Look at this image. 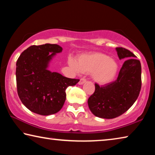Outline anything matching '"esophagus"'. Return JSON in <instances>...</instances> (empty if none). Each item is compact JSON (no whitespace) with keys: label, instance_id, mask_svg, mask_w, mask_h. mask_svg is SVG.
<instances>
[{"label":"esophagus","instance_id":"esophagus-1","mask_svg":"<svg viewBox=\"0 0 155 155\" xmlns=\"http://www.w3.org/2000/svg\"><path fill=\"white\" fill-rule=\"evenodd\" d=\"M85 82H86L85 78H81V79H80L79 82H78V84H79V85H83V84H84Z\"/></svg>","mask_w":155,"mask_h":155}]
</instances>
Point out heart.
Segmentation results:
<instances>
[{"mask_svg":"<svg viewBox=\"0 0 155 155\" xmlns=\"http://www.w3.org/2000/svg\"><path fill=\"white\" fill-rule=\"evenodd\" d=\"M70 64L77 71L91 73L93 80L101 85L114 79L117 74L118 65L115 59L101 52H91L81 55L76 61L70 60Z\"/></svg>","mask_w":155,"mask_h":155,"instance_id":"heart-1","label":"heart"}]
</instances>
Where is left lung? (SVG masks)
<instances>
[{
  "mask_svg": "<svg viewBox=\"0 0 155 155\" xmlns=\"http://www.w3.org/2000/svg\"><path fill=\"white\" fill-rule=\"evenodd\" d=\"M115 50L120 59H127L118 77L105 85L99 86L96 83L95 91L87 101L91 113L101 118L112 119L124 114L134 104L141 90L140 61L127 49L118 47Z\"/></svg>",
  "mask_w": 155,
  "mask_h": 155,
  "instance_id": "1",
  "label": "left lung"
}]
</instances>
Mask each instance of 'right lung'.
Segmentation results:
<instances>
[{"instance_id":"add662e5","label":"right lung","mask_w":155,"mask_h":155,"mask_svg":"<svg viewBox=\"0 0 155 155\" xmlns=\"http://www.w3.org/2000/svg\"><path fill=\"white\" fill-rule=\"evenodd\" d=\"M62 50L57 44L33 45L23 51L18 59V94L31 111L41 115L56 114L64 106L67 87L79 81L48 70L52 57Z\"/></svg>"}]
</instances>
